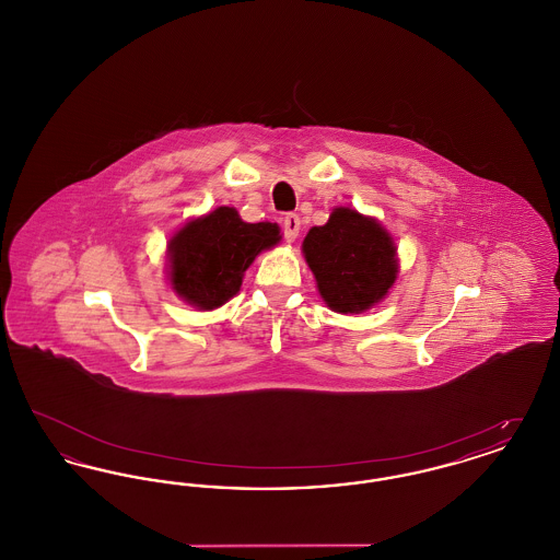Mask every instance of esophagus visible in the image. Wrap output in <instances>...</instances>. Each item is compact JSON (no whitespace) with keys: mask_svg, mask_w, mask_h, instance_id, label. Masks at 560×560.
I'll return each instance as SVG.
<instances>
[{"mask_svg":"<svg viewBox=\"0 0 560 560\" xmlns=\"http://www.w3.org/2000/svg\"><path fill=\"white\" fill-rule=\"evenodd\" d=\"M298 233H300V215L298 213H288L283 218V237L288 243H293L298 240Z\"/></svg>","mask_w":560,"mask_h":560,"instance_id":"34e87169","label":"esophagus"}]
</instances>
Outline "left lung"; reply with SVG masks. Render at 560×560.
<instances>
[{
    "mask_svg": "<svg viewBox=\"0 0 560 560\" xmlns=\"http://www.w3.org/2000/svg\"><path fill=\"white\" fill-rule=\"evenodd\" d=\"M302 254L323 302L342 315L375 306L399 275L397 247L388 231L375 218L350 208H336L323 226H313Z\"/></svg>",
    "mask_w": 560,
    "mask_h": 560,
    "instance_id": "left-lung-1",
    "label": "left lung"
}]
</instances>
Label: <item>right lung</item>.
<instances>
[{
  "instance_id": "obj_1",
  "label": "right lung",
  "mask_w": 560,
  "mask_h": 560,
  "mask_svg": "<svg viewBox=\"0 0 560 560\" xmlns=\"http://www.w3.org/2000/svg\"><path fill=\"white\" fill-rule=\"evenodd\" d=\"M281 241L272 222H243L235 208L192 218L167 243L170 285L190 306L213 311L240 292L243 272Z\"/></svg>"
}]
</instances>
